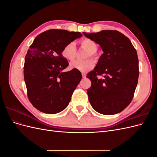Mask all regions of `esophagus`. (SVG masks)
I'll list each match as a JSON object with an SVG mask.
<instances>
[{
    "label": "esophagus",
    "mask_w": 157,
    "mask_h": 157,
    "mask_svg": "<svg viewBox=\"0 0 157 157\" xmlns=\"http://www.w3.org/2000/svg\"><path fill=\"white\" fill-rule=\"evenodd\" d=\"M82 78H86V75L85 74V73H82Z\"/></svg>",
    "instance_id": "obj_1"
}]
</instances>
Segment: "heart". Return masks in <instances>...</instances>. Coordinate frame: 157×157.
Here are the masks:
<instances>
[{
    "instance_id": "obj_1",
    "label": "heart",
    "mask_w": 157,
    "mask_h": 157,
    "mask_svg": "<svg viewBox=\"0 0 157 157\" xmlns=\"http://www.w3.org/2000/svg\"><path fill=\"white\" fill-rule=\"evenodd\" d=\"M80 44L84 48L87 50L88 52L86 58H96V52L98 50V44L94 40L90 39H83L80 41ZM63 58L67 61H72L75 59L77 54V46L75 42H70L66 44L61 51ZM94 66V61L91 59L86 60H75L70 63V68L79 71L80 72H87L88 71L92 69Z\"/></svg>"
}]
</instances>
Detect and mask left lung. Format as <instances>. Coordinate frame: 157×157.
I'll use <instances>...</instances> for the list:
<instances>
[{"instance_id": "obj_1", "label": "left lung", "mask_w": 157, "mask_h": 157, "mask_svg": "<svg viewBox=\"0 0 157 157\" xmlns=\"http://www.w3.org/2000/svg\"><path fill=\"white\" fill-rule=\"evenodd\" d=\"M83 34L99 44L103 52L96 67L86 76L92 82L87 90L89 101L103 115L120 113L132 101L138 81L136 50L127 36L116 30ZM103 74V79L97 78Z\"/></svg>"}]
</instances>
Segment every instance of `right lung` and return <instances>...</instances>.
Wrapping results in <instances>:
<instances>
[{"instance_id": "1", "label": "right lung", "mask_w": 157, "mask_h": 157, "mask_svg": "<svg viewBox=\"0 0 157 157\" xmlns=\"http://www.w3.org/2000/svg\"><path fill=\"white\" fill-rule=\"evenodd\" d=\"M82 36L80 32L50 29L38 35L30 46L23 74L28 98L38 110L56 114L69 105L82 75L75 69L62 72L69 63L61 51L69 42Z\"/></svg>"}]
</instances>
